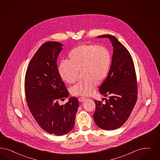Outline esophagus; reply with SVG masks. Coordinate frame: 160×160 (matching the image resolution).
<instances>
[{"instance_id":"esophagus-1","label":"esophagus","mask_w":160,"mask_h":160,"mask_svg":"<svg viewBox=\"0 0 160 160\" xmlns=\"http://www.w3.org/2000/svg\"><path fill=\"white\" fill-rule=\"evenodd\" d=\"M86 99V98H82V97H81V98H80L79 99H78V101L80 102H84L85 100Z\"/></svg>"}]
</instances>
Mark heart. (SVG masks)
<instances>
[{
  "label": "heart",
  "instance_id": "1",
  "mask_svg": "<svg viewBox=\"0 0 160 160\" xmlns=\"http://www.w3.org/2000/svg\"><path fill=\"white\" fill-rule=\"evenodd\" d=\"M111 64V54L103 46L83 44L71 50L68 61H61L58 66L61 78L68 84L77 81L78 72H82V81L71 88L74 96H88L107 76Z\"/></svg>",
  "mask_w": 160,
  "mask_h": 160
}]
</instances>
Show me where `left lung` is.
Masks as SVG:
<instances>
[{
    "mask_svg": "<svg viewBox=\"0 0 160 160\" xmlns=\"http://www.w3.org/2000/svg\"><path fill=\"white\" fill-rule=\"evenodd\" d=\"M98 38L109 39L113 52L108 76L99 89L109 99L104 98L105 103L94 100V121L102 129L115 130L127 121L137 100L136 72L129 52L114 36L103 35Z\"/></svg>",
    "mask_w": 160,
    "mask_h": 160,
    "instance_id": "8db88e82",
    "label": "left lung"
}]
</instances>
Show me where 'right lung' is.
I'll list each match as a JSON object with an SVG mask.
<instances>
[{
  "label": "right lung",
  "instance_id": "1",
  "mask_svg": "<svg viewBox=\"0 0 160 160\" xmlns=\"http://www.w3.org/2000/svg\"><path fill=\"white\" fill-rule=\"evenodd\" d=\"M62 45L48 41L42 44L30 61L25 78L28 106L35 120L45 131L57 136L72 129L78 102L70 97L64 105L59 100L68 92L59 74L57 60Z\"/></svg>",
  "mask_w": 160,
  "mask_h": 160
}]
</instances>
